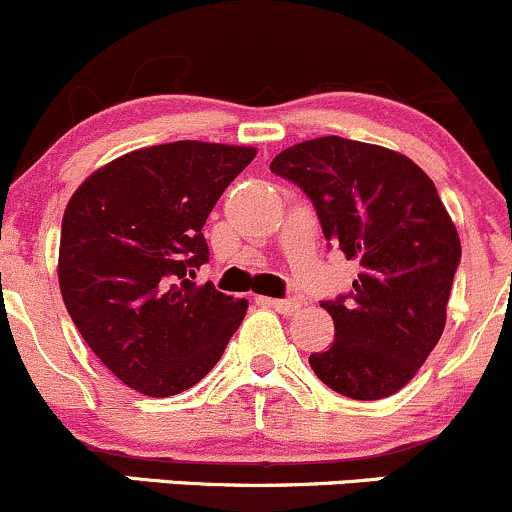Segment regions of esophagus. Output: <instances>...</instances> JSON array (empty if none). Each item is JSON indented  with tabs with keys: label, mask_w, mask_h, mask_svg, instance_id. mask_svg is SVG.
<instances>
[{
	"label": "esophagus",
	"mask_w": 512,
	"mask_h": 512,
	"mask_svg": "<svg viewBox=\"0 0 512 512\" xmlns=\"http://www.w3.org/2000/svg\"><path fill=\"white\" fill-rule=\"evenodd\" d=\"M266 303L271 305L273 310H278V313H283V315H293V313H298V310H300V300H295V298H291V300L268 298Z\"/></svg>",
	"instance_id": "esophagus-1"
}]
</instances>
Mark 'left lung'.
Returning <instances> with one entry per match:
<instances>
[{
    "label": "left lung",
    "instance_id": "obj_1",
    "mask_svg": "<svg viewBox=\"0 0 512 512\" xmlns=\"http://www.w3.org/2000/svg\"><path fill=\"white\" fill-rule=\"evenodd\" d=\"M271 172L298 184L325 239L360 263L350 295L325 300L335 342L310 367L360 402L399 392L446 325L461 239L434 182L402 152L328 135L273 157Z\"/></svg>",
    "mask_w": 512,
    "mask_h": 512
}]
</instances>
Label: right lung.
Instances as JSON below:
<instances>
[{"mask_svg": "<svg viewBox=\"0 0 512 512\" xmlns=\"http://www.w3.org/2000/svg\"><path fill=\"white\" fill-rule=\"evenodd\" d=\"M256 147L179 140L133 150L68 199L59 286L96 357L145 397L194 387L244 320L249 300L197 286L204 221Z\"/></svg>", "mask_w": 512, "mask_h": 512, "instance_id": "obj_1", "label": "right lung"}]
</instances>
